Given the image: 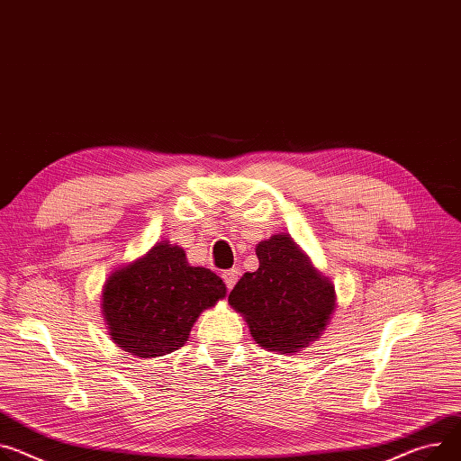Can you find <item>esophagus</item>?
Masks as SVG:
<instances>
[{"label":"esophagus","instance_id":"esophagus-1","mask_svg":"<svg viewBox=\"0 0 461 461\" xmlns=\"http://www.w3.org/2000/svg\"><path fill=\"white\" fill-rule=\"evenodd\" d=\"M223 280H225V285H227V288L229 290H232L234 288V285L238 282V278H240V269H236V267H232V269H227V271H223Z\"/></svg>","mask_w":461,"mask_h":461}]
</instances>
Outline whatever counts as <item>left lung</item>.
Segmentation results:
<instances>
[{
  "mask_svg": "<svg viewBox=\"0 0 461 461\" xmlns=\"http://www.w3.org/2000/svg\"><path fill=\"white\" fill-rule=\"evenodd\" d=\"M258 269L245 273L229 295L257 343L297 352L325 330L336 306L332 282L317 271L290 234L257 245Z\"/></svg>",
  "mask_w": 461,
  "mask_h": 461,
  "instance_id": "8db88e82",
  "label": "left lung"
}]
</instances>
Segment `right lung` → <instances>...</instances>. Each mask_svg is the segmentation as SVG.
<instances>
[{
  "label": "right lung",
  "instance_id": "add662e5",
  "mask_svg": "<svg viewBox=\"0 0 461 461\" xmlns=\"http://www.w3.org/2000/svg\"><path fill=\"white\" fill-rule=\"evenodd\" d=\"M225 294L216 273L190 266L179 245L160 241L104 282L103 315L118 347L157 358L183 347L201 312Z\"/></svg>",
  "mask_w": 461,
  "mask_h": 461
}]
</instances>
